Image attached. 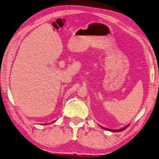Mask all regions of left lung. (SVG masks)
I'll use <instances>...</instances> for the list:
<instances>
[{
  "instance_id": "1",
  "label": "left lung",
  "mask_w": 159,
  "mask_h": 159,
  "mask_svg": "<svg viewBox=\"0 0 159 159\" xmlns=\"http://www.w3.org/2000/svg\"><path fill=\"white\" fill-rule=\"evenodd\" d=\"M127 127H127H124V128H122V129H118V130H112V129H107V128H104V127H102L103 129H108V130H109V131H123L124 129H125Z\"/></svg>"
}]
</instances>
